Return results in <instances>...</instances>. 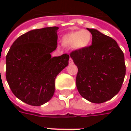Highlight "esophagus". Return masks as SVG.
Here are the masks:
<instances>
[{"label": "esophagus", "instance_id": "obj_1", "mask_svg": "<svg viewBox=\"0 0 131 131\" xmlns=\"http://www.w3.org/2000/svg\"><path fill=\"white\" fill-rule=\"evenodd\" d=\"M69 64H74V61H73V60L71 59V57L69 58Z\"/></svg>", "mask_w": 131, "mask_h": 131}]
</instances>
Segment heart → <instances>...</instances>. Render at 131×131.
<instances>
[{"label":"heart","mask_w":131,"mask_h":131,"mask_svg":"<svg viewBox=\"0 0 131 131\" xmlns=\"http://www.w3.org/2000/svg\"><path fill=\"white\" fill-rule=\"evenodd\" d=\"M92 40L91 33L86 29L68 33L62 37L63 46L71 47L74 50H80L86 48Z\"/></svg>","instance_id":"obj_1"}]
</instances>
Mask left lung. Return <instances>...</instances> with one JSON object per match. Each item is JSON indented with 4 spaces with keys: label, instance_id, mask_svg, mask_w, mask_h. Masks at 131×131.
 <instances>
[{
    "label": "left lung",
    "instance_id": "obj_1",
    "mask_svg": "<svg viewBox=\"0 0 131 131\" xmlns=\"http://www.w3.org/2000/svg\"><path fill=\"white\" fill-rule=\"evenodd\" d=\"M87 29L92 34V45L69 54L78 67L79 93L99 104L111 100L121 90L126 75L124 54L115 40L96 29Z\"/></svg>",
    "mask_w": 131,
    "mask_h": 131
}]
</instances>
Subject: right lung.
Masks as SVG:
<instances>
[{"instance_id":"1","label":"right lung","mask_w":131,"mask_h":131,"mask_svg":"<svg viewBox=\"0 0 131 131\" xmlns=\"http://www.w3.org/2000/svg\"><path fill=\"white\" fill-rule=\"evenodd\" d=\"M57 27L31 30L17 38L6 56V79L13 94L32 106L48 102L54 79L68 65L69 55L51 57L57 47Z\"/></svg>"}]
</instances>
